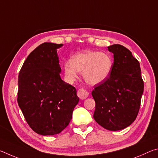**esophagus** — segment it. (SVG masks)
Wrapping results in <instances>:
<instances>
[{
  "label": "esophagus",
  "instance_id": "obj_1",
  "mask_svg": "<svg viewBox=\"0 0 158 158\" xmlns=\"http://www.w3.org/2000/svg\"><path fill=\"white\" fill-rule=\"evenodd\" d=\"M89 95V92L86 91V90L84 89H79L78 91H77V95H78V97L81 99V100H85V99H86Z\"/></svg>",
  "mask_w": 158,
  "mask_h": 158
}]
</instances>
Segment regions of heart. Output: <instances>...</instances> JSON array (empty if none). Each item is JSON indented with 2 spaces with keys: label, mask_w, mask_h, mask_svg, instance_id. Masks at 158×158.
<instances>
[{
  "label": "heart",
  "mask_w": 158,
  "mask_h": 158,
  "mask_svg": "<svg viewBox=\"0 0 158 158\" xmlns=\"http://www.w3.org/2000/svg\"><path fill=\"white\" fill-rule=\"evenodd\" d=\"M113 65L112 58L107 53L86 52L78 53L66 61L64 69L66 77L70 81L77 78L79 72H81L88 84L98 85L110 77Z\"/></svg>",
  "instance_id": "obj_1"
}]
</instances>
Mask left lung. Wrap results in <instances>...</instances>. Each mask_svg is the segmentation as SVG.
<instances>
[{
    "label": "left lung",
    "mask_w": 158,
    "mask_h": 158,
    "mask_svg": "<svg viewBox=\"0 0 158 158\" xmlns=\"http://www.w3.org/2000/svg\"><path fill=\"white\" fill-rule=\"evenodd\" d=\"M114 54L110 77L92 91L95 102L93 118L105 129H125L135 121L140 108L143 81L139 61L121 44L108 47Z\"/></svg>",
    "instance_id": "1"
}]
</instances>
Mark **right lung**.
Listing matches in <instances>:
<instances>
[{"mask_svg":"<svg viewBox=\"0 0 158 158\" xmlns=\"http://www.w3.org/2000/svg\"><path fill=\"white\" fill-rule=\"evenodd\" d=\"M62 46L39 45L28 55L18 77V105L31 129L44 136L62 132L79 100L75 88L60 78L57 49Z\"/></svg>","mask_w":158,"mask_h":158,"instance_id":"obj_1","label":"right lung"}]
</instances>
